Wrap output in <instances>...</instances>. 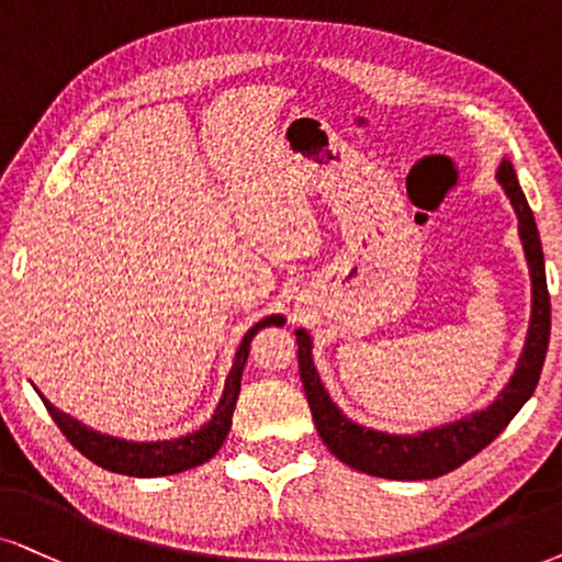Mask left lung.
I'll use <instances>...</instances> for the list:
<instances>
[{"instance_id":"1","label":"left lung","mask_w":562,"mask_h":562,"mask_svg":"<svg viewBox=\"0 0 562 562\" xmlns=\"http://www.w3.org/2000/svg\"><path fill=\"white\" fill-rule=\"evenodd\" d=\"M501 189L506 191L518 217V238L527 257L531 280V316L527 339L516 360V371L493 402L470 415L420 432H386L368 428L347 417L339 404L326 392L322 373L314 360V337L308 329H295L297 368L305 400L314 415L316 430L334 457L352 470L386 480H436L440 474L457 470L474 453H480L490 440L514 420L516 412L535 394L539 373H542L547 342H550V295H547L544 254L539 231L531 215L527 196L518 187L516 170L508 158L495 170Z\"/></svg>"}]
</instances>
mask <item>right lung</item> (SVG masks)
<instances>
[{
	"label": "right lung",
	"mask_w": 562,
	"mask_h": 562,
	"mask_svg": "<svg viewBox=\"0 0 562 562\" xmlns=\"http://www.w3.org/2000/svg\"><path fill=\"white\" fill-rule=\"evenodd\" d=\"M282 324H285V316L272 314L261 318L259 324H254L251 329L244 334V339H240L236 350V358H233L228 379H225L223 396H220L212 417L202 425V428L179 438L126 440L119 436H109V432L90 428V425L77 420V417L67 415V412L48 402L46 396L41 394V389H33L38 392L41 400H44L46 409L52 412L54 423L59 425L64 436L69 438V443H72L82 457H88L92 464L116 474H130V477H166V474H179L210 461L220 451V446L225 443L233 425V409H236L240 394V379H244V368L248 360V350H251L254 334L265 329V326Z\"/></svg>",
	"instance_id": "obj_1"
}]
</instances>
